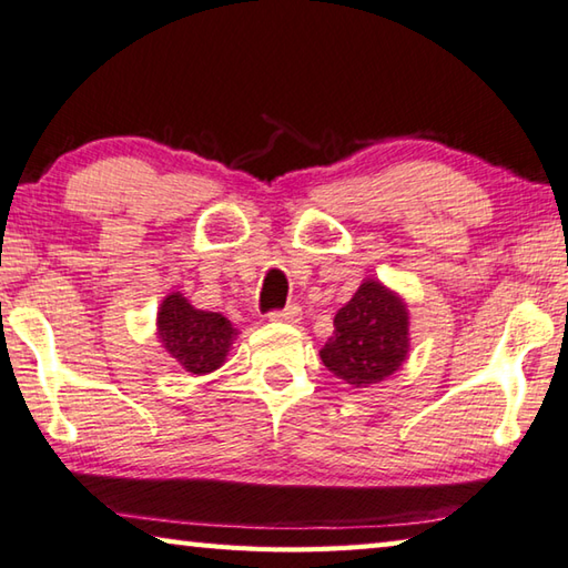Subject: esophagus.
<instances>
[{
    "label": "esophagus",
    "mask_w": 568,
    "mask_h": 568,
    "mask_svg": "<svg viewBox=\"0 0 568 568\" xmlns=\"http://www.w3.org/2000/svg\"><path fill=\"white\" fill-rule=\"evenodd\" d=\"M267 317H271L273 323H291L293 325V323H297V320L303 317V311L297 305H285L283 311H273Z\"/></svg>",
    "instance_id": "esophagus-1"
}]
</instances>
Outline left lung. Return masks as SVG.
Listing matches in <instances>:
<instances>
[{"label":"left lung","mask_w":568,"mask_h":568,"mask_svg":"<svg viewBox=\"0 0 568 568\" xmlns=\"http://www.w3.org/2000/svg\"><path fill=\"white\" fill-rule=\"evenodd\" d=\"M335 333L320 359L353 387H369L395 375L409 353V315L397 293L377 281L357 287L335 315Z\"/></svg>","instance_id":"8db88e82"}]
</instances>
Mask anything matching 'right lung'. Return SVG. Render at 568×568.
I'll return each instance as SVG.
<instances>
[{
    "label": "right lung",
    "instance_id": "add662e5",
    "mask_svg": "<svg viewBox=\"0 0 568 568\" xmlns=\"http://www.w3.org/2000/svg\"><path fill=\"white\" fill-rule=\"evenodd\" d=\"M156 325L161 345L191 375H209L219 369L239 335L229 317L195 311L181 293H171L161 303Z\"/></svg>",
    "mask_w": 568,
    "mask_h": 568
}]
</instances>
